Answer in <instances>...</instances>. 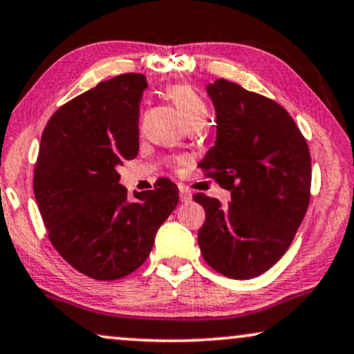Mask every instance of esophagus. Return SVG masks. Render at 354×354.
Instances as JSON below:
<instances>
[{
  "label": "esophagus",
  "instance_id": "obj_1",
  "mask_svg": "<svg viewBox=\"0 0 354 354\" xmlns=\"http://www.w3.org/2000/svg\"><path fill=\"white\" fill-rule=\"evenodd\" d=\"M180 199H181V202H189L192 199L191 192L187 191V187L180 186Z\"/></svg>",
  "mask_w": 354,
  "mask_h": 354
}]
</instances>
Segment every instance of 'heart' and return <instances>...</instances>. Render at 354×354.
Here are the masks:
<instances>
[{"label": "heart", "mask_w": 354, "mask_h": 354, "mask_svg": "<svg viewBox=\"0 0 354 354\" xmlns=\"http://www.w3.org/2000/svg\"><path fill=\"white\" fill-rule=\"evenodd\" d=\"M167 97L189 128H202L209 120V108L194 87L187 84H173L167 87Z\"/></svg>", "instance_id": "obj_1"}]
</instances>
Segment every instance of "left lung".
Instances as JSON below:
<instances>
[{
	"label": "left lung",
	"mask_w": 354,
	"mask_h": 354,
	"mask_svg": "<svg viewBox=\"0 0 354 354\" xmlns=\"http://www.w3.org/2000/svg\"><path fill=\"white\" fill-rule=\"evenodd\" d=\"M216 140L199 167L232 191V202L197 192L205 210L197 241L221 275L248 280L290 248L310 199V153L290 113L270 98L216 79L207 86Z\"/></svg>",
	"instance_id": "8db88e82"
}]
</instances>
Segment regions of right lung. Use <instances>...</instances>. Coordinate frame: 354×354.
<instances>
[{"label": "right lung", "instance_id": "right-lung-1", "mask_svg": "<svg viewBox=\"0 0 354 354\" xmlns=\"http://www.w3.org/2000/svg\"><path fill=\"white\" fill-rule=\"evenodd\" d=\"M145 87L138 73L97 84L58 108L41 134L34 194L48 238L69 266L95 280L142 266L180 199L169 180L134 199L120 185L118 167L139 152Z\"/></svg>", "mask_w": 354, "mask_h": 354}]
</instances>
